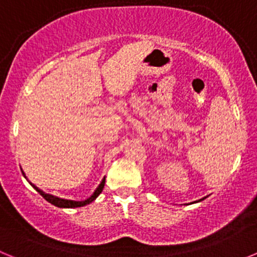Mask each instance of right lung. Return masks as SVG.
<instances>
[{"mask_svg":"<svg viewBox=\"0 0 257 257\" xmlns=\"http://www.w3.org/2000/svg\"><path fill=\"white\" fill-rule=\"evenodd\" d=\"M23 175H24V172H23ZM104 184H105V178L103 179V181L100 183V185L97 187V189L95 190L94 194H92L90 198H87L86 201H81V202H76V201H68V199H61V198H58V197H54L51 196V194H46V193H44L41 189H38L36 185H33L32 184V187L35 188L36 190H37L38 193H40L41 196L44 197L45 199H46L47 202H50L51 205L56 206V207H63V208H73V207H82V206H86L88 205V203H91L92 201H94L95 198H96L99 194H100L101 192H103V188H104Z\"/></svg>","mask_w":257,"mask_h":257,"instance_id":"obj_1","label":"right lung"}]
</instances>
